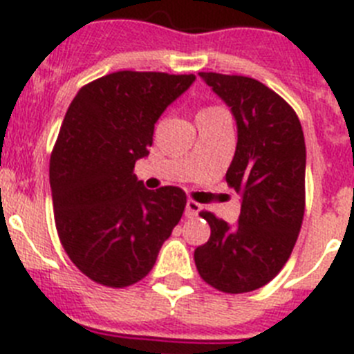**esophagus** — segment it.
Segmentation results:
<instances>
[{"label": "esophagus", "mask_w": 354, "mask_h": 354, "mask_svg": "<svg viewBox=\"0 0 354 354\" xmlns=\"http://www.w3.org/2000/svg\"><path fill=\"white\" fill-rule=\"evenodd\" d=\"M201 209H203V206H201L199 203L189 199V201H187V206H185V216H189V218H192V216H197V215H199Z\"/></svg>", "instance_id": "esophagus-1"}]
</instances>
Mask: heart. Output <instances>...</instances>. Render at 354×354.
I'll return each instance as SVG.
<instances>
[{"mask_svg": "<svg viewBox=\"0 0 354 354\" xmlns=\"http://www.w3.org/2000/svg\"><path fill=\"white\" fill-rule=\"evenodd\" d=\"M209 109H213V107H209ZM209 109H205V111H209Z\"/></svg>", "mask_w": 354, "mask_h": 354, "instance_id": "obj_1", "label": "heart"}]
</instances>
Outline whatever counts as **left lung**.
Instances as JSON below:
<instances>
[{
	"mask_svg": "<svg viewBox=\"0 0 354 354\" xmlns=\"http://www.w3.org/2000/svg\"><path fill=\"white\" fill-rule=\"evenodd\" d=\"M236 120L238 142L225 173L241 196L236 225L201 212L212 234L196 248L201 279L218 291L263 288L292 252L305 212V139L300 120L268 86L243 75L199 72Z\"/></svg>",
	"mask_w": 354,
	"mask_h": 354,
	"instance_id": "left-lung-1",
	"label": "left lung"
}]
</instances>
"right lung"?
Listing matches in <instances>:
<instances>
[{
	"instance_id": "add662e5",
	"label": "right lung",
	"mask_w": 354,
	"mask_h": 354,
	"mask_svg": "<svg viewBox=\"0 0 354 354\" xmlns=\"http://www.w3.org/2000/svg\"><path fill=\"white\" fill-rule=\"evenodd\" d=\"M196 75L114 72L82 86L70 104L49 165L54 221L65 252L91 280L127 288L153 268L183 215L178 187L145 189L133 174L155 123Z\"/></svg>"
}]
</instances>
